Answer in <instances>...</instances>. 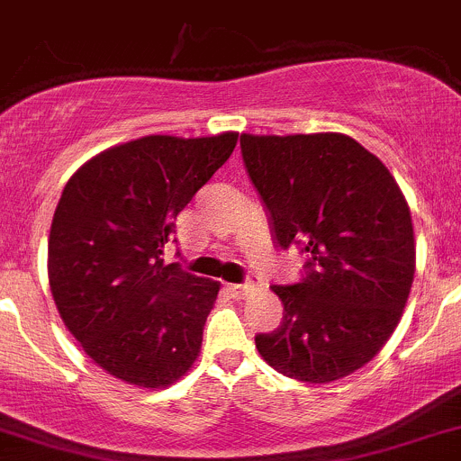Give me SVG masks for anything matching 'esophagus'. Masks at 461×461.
<instances>
[{
	"label": "esophagus",
	"instance_id": "esophagus-1",
	"mask_svg": "<svg viewBox=\"0 0 461 461\" xmlns=\"http://www.w3.org/2000/svg\"><path fill=\"white\" fill-rule=\"evenodd\" d=\"M257 285H258V281L252 276L249 281L240 283V285H227V290L231 292V296H234V299H243V296H248L249 292L257 290Z\"/></svg>",
	"mask_w": 461,
	"mask_h": 461
}]
</instances>
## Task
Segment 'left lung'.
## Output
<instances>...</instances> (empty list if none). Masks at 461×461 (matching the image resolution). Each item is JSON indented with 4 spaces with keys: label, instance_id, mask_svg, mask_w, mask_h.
I'll use <instances>...</instances> for the list:
<instances>
[{
    "label": "left lung",
    "instance_id": "obj_1",
    "mask_svg": "<svg viewBox=\"0 0 461 461\" xmlns=\"http://www.w3.org/2000/svg\"><path fill=\"white\" fill-rule=\"evenodd\" d=\"M245 171L276 248L308 254L265 361L290 379L328 384L368 364L402 319L415 278L411 209L384 162L341 133L240 136Z\"/></svg>",
    "mask_w": 461,
    "mask_h": 461
}]
</instances>
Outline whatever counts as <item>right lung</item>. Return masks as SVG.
Returning <instances> with one entry per match:
<instances>
[{
    "instance_id": "obj_1",
    "label": "right lung",
    "mask_w": 461,
    "mask_h": 461,
    "mask_svg": "<svg viewBox=\"0 0 461 461\" xmlns=\"http://www.w3.org/2000/svg\"><path fill=\"white\" fill-rule=\"evenodd\" d=\"M236 140L147 136L91 158L64 187L49 236L50 292L86 355L127 384L165 388L201 352L221 285L165 265L162 249Z\"/></svg>"
}]
</instances>
